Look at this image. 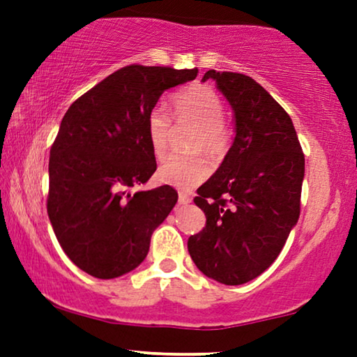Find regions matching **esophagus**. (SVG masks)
Instances as JSON below:
<instances>
[{
    "instance_id": "obj_1",
    "label": "esophagus",
    "mask_w": 357,
    "mask_h": 357,
    "mask_svg": "<svg viewBox=\"0 0 357 357\" xmlns=\"http://www.w3.org/2000/svg\"><path fill=\"white\" fill-rule=\"evenodd\" d=\"M178 203H180V204H188V203H192V197H190L188 193L180 192V193H178Z\"/></svg>"
}]
</instances>
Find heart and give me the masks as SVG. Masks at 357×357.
<instances>
[{"instance_id":"heart-1","label":"heart","mask_w":357,"mask_h":357,"mask_svg":"<svg viewBox=\"0 0 357 357\" xmlns=\"http://www.w3.org/2000/svg\"><path fill=\"white\" fill-rule=\"evenodd\" d=\"M174 116L178 121L190 120L198 125L195 149H204L214 158L229 148V131L222 123L224 105L218 92L208 86L193 84L183 87L172 97ZM172 123L164 105H154L146 116V135L155 158H162L169 146ZM211 174V164L204 155H169L158 169V180L164 185L193 190Z\"/></svg>"}]
</instances>
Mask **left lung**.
I'll use <instances>...</instances> for the list:
<instances>
[{"label":"left lung","mask_w":357,"mask_h":357,"mask_svg":"<svg viewBox=\"0 0 357 357\" xmlns=\"http://www.w3.org/2000/svg\"><path fill=\"white\" fill-rule=\"evenodd\" d=\"M234 110L236 138L222 164L197 190L206 226L188 238L198 270L238 286L280 255L301 214L305 159L286 110L250 76L204 73Z\"/></svg>","instance_id":"8db88e82"}]
</instances>
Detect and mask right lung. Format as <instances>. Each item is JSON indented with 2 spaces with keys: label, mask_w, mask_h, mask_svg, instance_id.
<instances>
[{
  "label": "right lung",
  "mask_w": 357,
  "mask_h": 357,
  "mask_svg": "<svg viewBox=\"0 0 357 357\" xmlns=\"http://www.w3.org/2000/svg\"><path fill=\"white\" fill-rule=\"evenodd\" d=\"M193 70L130 65L73 102L48 162L47 211L63 252L77 268L112 280L141 265L151 236L177 203L162 185L130 188L155 172L146 116L164 91L193 81Z\"/></svg>",
  "instance_id": "right-lung-1"
}]
</instances>
